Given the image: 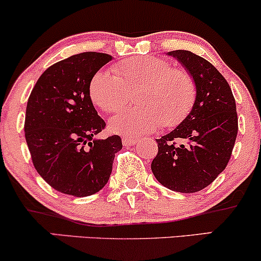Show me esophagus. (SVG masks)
Wrapping results in <instances>:
<instances>
[{
    "label": "esophagus",
    "instance_id": "esophagus-1",
    "mask_svg": "<svg viewBox=\"0 0 261 261\" xmlns=\"http://www.w3.org/2000/svg\"><path fill=\"white\" fill-rule=\"evenodd\" d=\"M122 143H124L125 146H134L135 143H136V140L133 139V137H124V139H122Z\"/></svg>",
    "mask_w": 261,
    "mask_h": 261
}]
</instances>
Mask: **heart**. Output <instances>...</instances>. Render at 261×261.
Here are the masks:
<instances>
[{
  "mask_svg": "<svg viewBox=\"0 0 261 261\" xmlns=\"http://www.w3.org/2000/svg\"><path fill=\"white\" fill-rule=\"evenodd\" d=\"M114 72L98 71L89 82V98L104 113H115L137 89L139 107L125 110L109 122L113 133L139 137L160 126L174 127L195 106L197 87L184 68L172 67L166 60L137 56L114 66Z\"/></svg>",
  "mask_w": 261,
  "mask_h": 261,
  "instance_id": "heart-1",
  "label": "heart"
}]
</instances>
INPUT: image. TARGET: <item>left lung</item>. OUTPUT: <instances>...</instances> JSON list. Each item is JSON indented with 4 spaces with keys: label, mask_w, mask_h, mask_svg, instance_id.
Listing matches in <instances>:
<instances>
[{
    "label": "left lung",
    "mask_w": 261,
    "mask_h": 261,
    "mask_svg": "<svg viewBox=\"0 0 261 261\" xmlns=\"http://www.w3.org/2000/svg\"><path fill=\"white\" fill-rule=\"evenodd\" d=\"M196 82L191 113L175 130L155 140L158 153L151 169L158 181L178 193L208 187L228 164L237 134L236 99L226 79L211 62L188 50H174Z\"/></svg>",
    "instance_id": "8db88e82"
}]
</instances>
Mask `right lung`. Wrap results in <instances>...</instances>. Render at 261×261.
<instances>
[{
	"instance_id": "obj_1",
	"label": "right lung",
	"mask_w": 261,
	"mask_h": 261,
	"mask_svg": "<svg viewBox=\"0 0 261 261\" xmlns=\"http://www.w3.org/2000/svg\"><path fill=\"white\" fill-rule=\"evenodd\" d=\"M112 60L103 53L72 55L50 66L29 95L24 134L37 172L50 187L77 197L98 193L109 180L120 136H93L106 128L89 98V82Z\"/></svg>"
}]
</instances>
